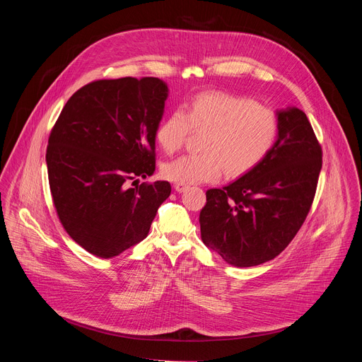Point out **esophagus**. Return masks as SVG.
Masks as SVG:
<instances>
[{
    "label": "esophagus",
    "mask_w": 362,
    "mask_h": 362,
    "mask_svg": "<svg viewBox=\"0 0 362 362\" xmlns=\"http://www.w3.org/2000/svg\"><path fill=\"white\" fill-rule=\"evenodd\" d=\"M187 189H189L187 185H183V183H176V185H175V190L179 192V193H183V192L187 190Z\"/></svg>",
    "instance_id": "esophagus-1"
}]
</instances>
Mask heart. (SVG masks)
I'll return each instance as SVG.
<instances>
[{
  "label": "heart",
  "instance_id": "heart-1",
  "mask_svg": "<svg viewBox=\"0 0 362 362\" xmlns=\"http://www.w3.org/2000/svg\"><path fill=\"white\" fill-rule=\"evenodd\" d=\"M204 132L202 154H187L168 162L162 175L176 183L216 182L225 169L228 177H240L259 166L272 151L279 123L275 112L247 97L202 93L165 117L156 130L163 151H177L187 134Z\"/></svg>",
  "mask_w": 362,
  "mask_h": 362
}]
</instances>
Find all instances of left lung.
Listing matches in <instances>:
<instances>
[{"label":"left lung","instance_id":"left-lung-1","mask_svg":"<svg viewBox=\"0 0 362 362\" xmlns=\"http://www.w3.org/2000/svg\"><path fill=\"white\" fill-rule=\"evenodd\" d=\"M278 139L268 158L223 189L206 192L202 240L235 267L278 256L300 229L315 196L322 150L306 115L276 110Z\"/></svg>","mask_w":362,"mask_h":362}]
</instances>
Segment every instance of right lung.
Returning a JSON list of instances; mask_svg holds the SVG:
<instances>
[{
  "instance_id": "right-lung-1",
  "label": "right lung",
  "mask_w": 362,
  "mask_h": 362,
  "mask_svg": "<svg viewBox=\"0 0 362 362\" xmlns=\"http://www.w3.org/2000/svg\"><path fill=\"white\" fill-rule=\"evenodd\" d=\"M168 84L156 77L93 81L66 103L45 162L62 225L87 252L113 257L141 242L170 196L169 182L127 187L156 169Z\"/></svg>"
}]
</instances>
